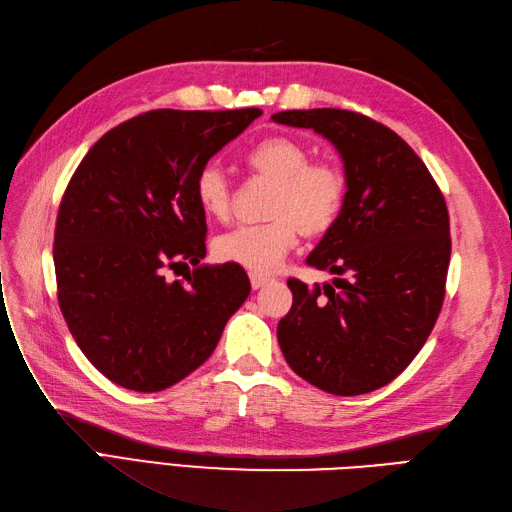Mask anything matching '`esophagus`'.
Wrapping results in <instances>:
<instances>
[{
  "label": "esophagus",
  "mask_w": 512,
  "mask_h": 512,
  "mask_svg": "<svg viewBox=\"0 0 512 512\" xmlns=\"http://www.w3.org/2000/svg\"><path fill=\"white\" fill-rule=\"evenodd\" d=\"M251 287L253 289H261L263 285H268L270 283V276H266V274H257V272H251Z\"/></svg>",
  "instance_id": "obj_1"
}]
</instances>
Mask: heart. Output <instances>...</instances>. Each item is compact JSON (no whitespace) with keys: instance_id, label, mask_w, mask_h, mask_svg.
<instances>
[{"instance_id":"heart-1","label":"heart","mask_w":512,"mask_h":512,"mask_svg":"<svg viewBox=\"0 0 512 512\" xmlns=\"http://www.w3.org/2000/svg\"><path fill=\"white\" fill-rule=\"evenodd\" d=\"M249 168L274 189L263 225L238 227L214 242V255L251 272H272L298 244L300 234L321 238L332 232L349 195V183L332 161H310L308 148L287 136L259 140L246 153ZM197 206L208 219L225 221L232 212V187L217 168H204L193 180Z\"/></svg>"}]
</instances>
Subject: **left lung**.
<instances>
[{
	"label": "left lung",
	"instance_id": "8db88e82",
	"mask_svg": "<svg viewBox=\"0 0 512 512\" xmlns=\"http://www.w3.org/2000/svg\"><path fill=\"white\" fill-rule=\"evenodd\" d=\"M272 121L332 142L349 183L340 221L306 259L334 280H287L293 304L276 329L280 351L327 393H370L415 359L440 315L451 259L447 204L417 153L364 114L285 110Z\"/></svg>",
	"mask_w": 512,
	"mask_h": 512
}]
</instances>
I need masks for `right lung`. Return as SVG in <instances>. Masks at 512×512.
I'll return each mask as SVG.
<instances>
[{
  "instance_id": "1",
  "label": "right lung",
  "mask_w": 512,
  "mask_h": 512,
  "mask_svg": "<svg viewBox=\"0 0 512 512\" xmlns=\"http://www.w3.org/2000/svg\"><path fill=\"white\" fill-rule=\"evenodd\" d=\"M257 117L151 110L110 129L76 168L55 227L57 298L80 351L112 383L153 393L183 381L249 298L236 263H200L206 214L193 180ZM187 262V286L165 278Z\"/></svg>"
}]
</instances>
